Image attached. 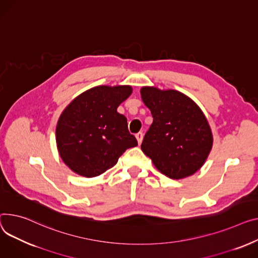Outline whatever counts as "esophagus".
<instances>
[{"label": "esophagus", "instance_id": "obj_1", "mask_svg": "<svg viewBox=\"0 0 258 258\" xmlns=\"http://www.w3.org/2000/svg\"><path fill=\"white\" fill-rule=\"evenodd\" d=\"M136 138H137V141H138V143L139 144H141L142 143V140H143V133H138V134H136Z\"/></svg>", "mask_w": 258, "mask_h": 258}]
</instances>
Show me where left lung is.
I'll return each instance as SVG.
<instances>
[{
    "mask_svg": "<svg viewBox=\"0 0 258 258\" xmlns=\"http://www.w3.org/2000/svg\"><path fill=\"white\" fill-rule=\"evenodd\" d=\"M141 96L153 117L142 151L169 178L194 174L213 146L212 132L202 111L190 97L175 90L143 87Z\"/></svg>",
    "mask_w": 258,
    "mask_h": 258,
    "instance_id": "8db88e82",
    "label": "left lung"
}]
</instances>
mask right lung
Returning <instances> with one entry per match:
<instances>
[{
    "label": "right lung",
    "mask_w": 258,
    "mask_h": 258,
    "mask_svg": "<svg viewBox=\"0 0 258 258\" xmlns=\"http://www.w3.org/2000/svg\"><path fill=\"white\" fill-rule=\"evenodd\" d=\"M132 93L130 86H97L75 98L59 118L56 140L60 157L74 172L94 177L114 167L138 145L127 119L117 112Z\"/></svg>",
    "instance_id": "1"
}]
</instances>
